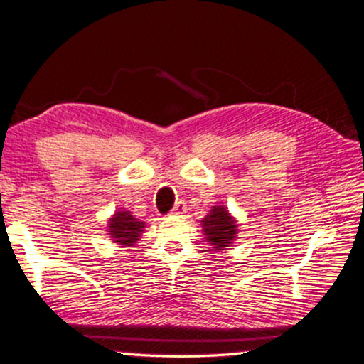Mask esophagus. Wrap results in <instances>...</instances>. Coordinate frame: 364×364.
Segmentation results:
<instances>
[{"instance_id":"obj_1","label":"esophagus","mask_w":364,"mask_h":364,"mask_svg":"<svg viewBox=\"0 0 364 364\" xmlns=\"http://www.w3.org/2000/svg\"><path fill=\"white\" fill-rule=\"evenodd\" d=\"M183 213H186V203L183 200L176 202V205L173 207V214H183Z\"/></svg>"}]
</instances>
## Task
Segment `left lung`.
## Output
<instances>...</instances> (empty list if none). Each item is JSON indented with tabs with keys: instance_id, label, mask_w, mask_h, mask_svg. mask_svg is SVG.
<instances>
[{
	"instance_id": "8db88e82",
	"label": "left lung",
	"mask_w": 364,
	"mask_h": 364,
	"mask_svg": "<svg viewBox=\"0 0 364 364\" xmlns=\"http://www.w3.org/2000/svg\"><path fill=\"white\" fill-rule=\"evenodd\" d=\"M202 230L205 240L213 245L214 250H225L238 235L237 221L228 213V207L225 205H214L209 210L202 221Z\"/></svg>"
}]
</instances>
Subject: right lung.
Returning <instances> with one entry per match:
<instances>
[{
    "instance_id": "obj_1",
    "label": "right lung",
    "mask_w": 364,
    "mask_h": 364,
    "mask_svg": "<svg viewBox=\"0 0 364 364\" xmlns=\"http://www.w3.org/2000/svg\"><path fill=\"white\" fill-rule=\"evenodd\" d=\"M145 223L138 221L129 210H117L109 219V235L114 243L121 247L134 245L141 238Z\"/></svg>"
}]
</instances>
